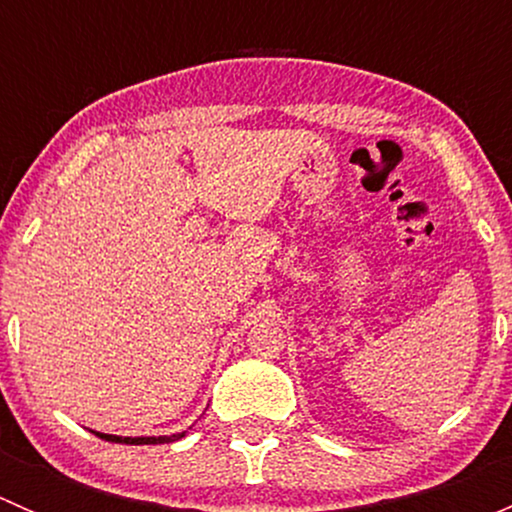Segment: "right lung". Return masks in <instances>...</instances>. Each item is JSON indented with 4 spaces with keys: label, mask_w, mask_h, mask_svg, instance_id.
I'll return each mask as SVG.
<instances>
[{
    "label": "right lung",
    "mask_w": 512,
    "mask_h": 512,
    "mask_svg": "<svg viewBox=\"0 0 512 512\" xmlns=\"http://www.w3.org/2000/svg\"><path fill=\"white\" fill-rule=\"evenodd\" d=\"M103 441H116V443H128V446H153V443H170L183 438L185 433H178V436H151V438H121V436H108V433H96Z\"/></svg>",
    "instance_id": "right-lung-1"
}]
</instances>
